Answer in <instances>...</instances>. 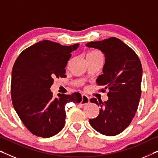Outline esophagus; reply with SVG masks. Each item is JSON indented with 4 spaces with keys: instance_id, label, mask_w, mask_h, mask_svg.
Here are the masks:
<instances>
[{
    "instance_id": "1",
    "label": "esophagus",
    "mask_w": 158,
    "mask_h": 158,
    "mask_svg": "<svg viewBox=\"0 0 158 158\" xmlns=\"http://www.w3.org/2000/svg\"><path fill=\"white\" fill-rule=\"evenodd\" d=\"M89 102H90V99L88 98V96H86V95H82L81 104L85 105V104H88Z\"/></svg>"
}]
</instances>
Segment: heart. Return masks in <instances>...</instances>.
Returning a JSON list of instances; mask_svg holds the SVG:
<instances>
[{"instance_id":"heart-1","label":"heart","mask_w":158,"mask_h":158,"mask_svg":"<svg viewBox=\"0 0 158 158\" xmlns=\"http://www.w3.org/2000/svg\"><path fill=\"white\" fill-rule=\"evenodd\" d=\"M102 54L100 51L96 50V49H93L88 52V53L86 55V58H102Z\"/></svg>"}]
</instances>
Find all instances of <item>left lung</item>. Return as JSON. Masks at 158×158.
Wrapping results in <instances>:
<instances>
[{
    "instance_id": "left-lung-1",
    "label": "left lung",
    "mask_w": 158,
    "mask_h": 158,
    "mask_svg": "<svg viewBox=\"0 0 158 158\" xmlns=\"http://www.w3.org/2000/svg\"><path fill=\"white\" fill-rule=\"evenodd\" d=\"M85 46L104 55L103 74L98 75L96 83L109 90L106 101L90 99L101 109L98 116L89 119V123L98 132L115 136L129 126L137 110L141 97V62L128 45L116 37L90 42Z\"/></svg>"
}]
</instances>
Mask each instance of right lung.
<instances>
[{
  "label": "right lung",
  "mask_w": 158,
  "mask_h": 158,
  "mask_svg": "<svg viewBox=\"0 0 158 158\" xmlns=\"http://www.w3.org/2000/svg\"><path fill=\"white\" fill-rule=\"evenodd\" d=\"M78 47L43 40L24 49L15 62L10 84L13 106L34 135L48 138L59 133L65 124L66 103L81 101L79 93L53 98L50 90L54 79L66 77L70 53Z\"/></svg>",
  "instance_id": "right-lung-1"
}]
</instances>
